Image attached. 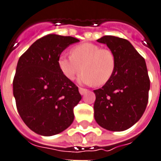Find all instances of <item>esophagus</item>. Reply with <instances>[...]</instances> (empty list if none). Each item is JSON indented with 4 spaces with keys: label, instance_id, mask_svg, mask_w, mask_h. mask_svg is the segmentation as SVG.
Masks as SVG:
<instances>
[{
    "label": "esophagus",
    "instance_id": "obj_1",
    "mask_svg": "<svg viewBox=\"0 0 161 161\" xmlns=\"http://www.w3.org/2000/svg\"><path fill=\"white\" fill-rule=\"evenodd\" d=\"M79 92L81 95H84L85 93H86V92H87V90L85 88H81V87H80V88H79Z\"/></svg>",
    "mask_w": 161,
    "mask_h": 161
}]
</instances>
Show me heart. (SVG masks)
<instances>
[{
  "label": "heart",
  "mask_w": 161,
  "mask_h": 161,
  "mask_svg": "<svg viewBox=\"0 0 161 161\" xmlns=\"http://www.w3.org/2000/svg\"><path fill=\"white\" fill-rule=\"evenodd\" d=\"M58 66L67 79L73 80L80 73V82L102 86L109 81L116 69V57L108 49L92 43L78 44L70 50V56H61Z\"/></svg>",
  "instance_id": "heart-1"
}]
</instances>
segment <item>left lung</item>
I'll list each match as a JSON object with an SVG mask.
<instances>
[{
  "mask_svg": "<svg viewBox=\"0 0 161 161\" xmlns=\"http://www.w3.org/2000/svg\"><path fill=\"white\" fill-rule=\"evenodd\" d=\"M116 57V69L111 80L94 90V118L99 126L111 131H124L139 121L148 101L150 80L146 62L126 39L104 36Z\"/></svg>",
  "mask_w": 161,
  "mask_h": 161,
  "instance_id": "1",
  "label": "left lung"
}]
</instances>
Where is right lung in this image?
Here are the masks:
<instances>
[{"label":"right lung","instance_id":"right-lung-1","mask_svg":"<svg viewBox=\"0 0 161 161\" xmlns=\"http://www.w3.org/2000/svg\"><path fill=\"white\" fill-rule=\"evenodd\" d=\"M79 41L49 34L34 42L19 59L14 96L20 118L35 133L50 136L72 124L74 107L81 96L61 72L58 59L67 47Z\"/></svg>","mask_w":161,"mask_h":161}]
</instances>
